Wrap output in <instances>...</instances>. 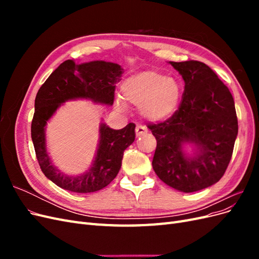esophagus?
<instances>
[{"label":"esophagus","instance_id":"esophagus-1","mask_svg":"<svg viewBox=\"0 0 259 259\" xmlns=\"http://www.w3.org/2000/svg\"><path fill=\"white\" fill-rule=\"evenodd\" d=\"M135 132H136V136L139 137V136L146 134V133L148 132V130L145 126H143V125H137L136 128H135Z\"/></svg>","mask_w":259,"mask_h":259}]
</instances>
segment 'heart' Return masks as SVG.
<instances>
[{"label": "heart", "instance_id": "b5f03b06", "mask_svg": "<svg viewBox=\"0 0 259 259\" xmlns=\"http://www.w3.org/2000/svg\"><path fill=\"white\" fill-rule=\"evenodd\" d=\"M122 97L125 101L138 106L139 112L151 122L165 121L175 113L182 97V89L174 79L154 70L133 74L121 84ZM123 99L115 106L124 110Z\"/></svg>", "mask_w": 259, "mask_h": 259}]
</instances>
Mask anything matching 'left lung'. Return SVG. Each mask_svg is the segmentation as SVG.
Returning <instances> with one entry per match:
<instances>
[{
    "instance_id": "obj_1",
    "label": "left lung",
    "mask_w": 259,
    "mask_h": 259,
    "mask_svg": "<svg viewBox=\"0 0 259 259\" xmlns=\"http://www.w3.org/2000/svg\"><path fill=\"white\" fill-rule=\"evenodd\" d=\"M185 81L183 100L169 119L148 125L156 139L155 174L167 186L194 192L216 184L228 167L238 136L234 100L201 61H169ZM193 146V153L184 147Z\"/></svg>"
}]
</instances>
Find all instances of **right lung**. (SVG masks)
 <instances>
[{
    "instance_id": "right-lung-1",
    "label": "right lung",
    "mask_w": 259,
    "mask_h": 259,
    "mask_svg": "<svg viewBox=\"0 0 259 259\" xmlns=\"http://www.w3.org/2000/svg\"><path fill=\"white\" fill-rule=\"evenodd\" d=\"M123 73L120 65L94 60L76 65L66 60L49 76L38 90L34 115L31 123L36 159L44 175L62 189L90 193L103 189L116 177L122 165L124 150L135 140V124L113 130L101 122L97 151L91 167L81 175H67L52 163L46 149V124L68 100L90 99L95 104L112 106L115 84Z\"/></svg>"
}]
</instances>
